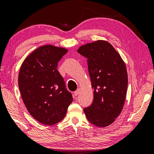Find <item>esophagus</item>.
I'll use <instances>...</instances> for the list:
<instances>
[{
    "label": "esophagus",
    "instance_id": "obj_1",
    "mask_svg": "<svg viewBox=\"0 0 154 154\" xmlns=\"http://www.w3.org/2000/svg\"><path fill=\"white\" fill-rule=\"evenodd\" d=\"M79 91H80L79 89H78V90H77L76 91H75V93H74V95H75V96H77L78 95H79Z\"/></svg>",
    "mask_w": 154,
    "mask_h": 154
}]
</instances>
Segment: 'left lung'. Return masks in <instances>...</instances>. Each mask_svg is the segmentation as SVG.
I'll use <instances>...</instances> for the list:
<instances>
[{
  "mask_svg": "<svg viewBox=\"0 0 154 154\" xmlns=\"http://www.w3.org/2000/svg\"><path fill=\"white\" fill-rule=\"evenodd\" d=\"M87 58L88 72L94 89L93 102L84 109L87 120L99 127L109 126L120 114L128 86L127 68L111 43L98 40L77 50Z\"/></svg>",
  "mask_w": 154,
  "mask_h": 154,
  "instance_id": "left-lung-1",
  "label": "left lung"
}]
</instances>
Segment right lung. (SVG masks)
<instances>
[{
  "label": "right lung",
  "instance_id": "right-lung-1",
  "mask_svg": "<svg viewBox=\"0 0 154 154\" xmlns=\"http://www.w3.org/2000/svg\"><path fill=\"white\" fill-rule=\"evenodd\" d=\"M68 52L63 48L45 45L26 57L18 75V87L27 111L45 125L62 120L72 102L63 78L57 70L60 59Z\"/></svg>",
  "mask_w": 154,
  "mask_h": 154
}]
</instances>
